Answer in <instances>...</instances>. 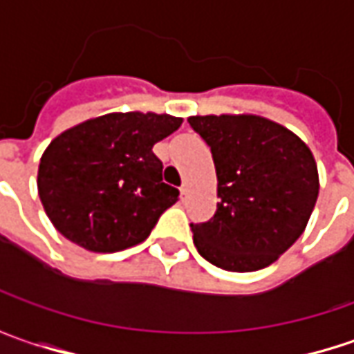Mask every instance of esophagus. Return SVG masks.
Here are the masks:
<instances>
[{
	"label": "esophagus",
	"mask_w": 354,
	"mask_h": 354,
	"mask_svg": "<svg viewBox=\"0 0 354 354\" xmlns=\"http://www.w3.org/2000/svg\"><path fill=\"white\" fill-rule=\"evenodd\" d=\"M180 194H182V198H186V196H188V186H186V184H182V186H180Z\"/></svg>",
	"instance_id": "1"
}]
</instances>
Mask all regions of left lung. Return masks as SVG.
Here are the masks:
<instances>
[{
  "instance_id": "obj_1",
  "label": "left lung",
  "mask_w": 354,
  "mask_h": 354,
  "mask_svg": "<svg viewBox=\"0 0 354 354\" xmlns=\"http://www.w3.org/2000/svg\"><path fill=\"white\" fill-rule=\"evenodd\" d=\"M209 147L217 209L192 225L201 257L229 272L261 270L286 252L310 221L319 194L317 166L306 142L264 117H189Z\"/></svg>"
}]
</instances>
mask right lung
I'll list each match as a JSON object with an SVG mask.
<instances>
[{
    "label": "right lung",
    "instance_id": "add662e5",
    "mask_svg": "<svg viewBox=\"0 0 354 354\" xmlns=\"http://www.w3.org/2000/svg\"><path fill=\"white\" fill-rule=\"evenodd\" d=\"M182 125L180 117L107 113L64 131L39 165V196L68 241L93 252H117L151 235L178 201L162 182L153 147Z\"/></svg>",
    "mask_w": 354,
    "mask_h": 354
}]
</instances>
